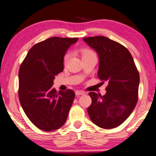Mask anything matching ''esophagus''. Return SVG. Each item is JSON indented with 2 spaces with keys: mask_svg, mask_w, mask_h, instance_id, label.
<instances>
[{
  "mask_svg": "<svg viewBox=\"0 0 156 156\" xmlns=\"http://www.w3.org/2000/svg\"><path fill=\"white\" fill-rule=\"evenodd\" d=\"M85 94V92H83V91H80V90H77L76 91V95H84Z\"/></svg>",
  "mask_w": 156,
  "mask_h": 156,
  "instance_id": "1",
  "label": "esophagus"
}]
</instances>
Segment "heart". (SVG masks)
Returning a JSON list of instances; mask_svg holds the SVG:
<instances>
[{
	"label": "heart",
	"instance_id": "obj_1",
	"mask_svg": "<svg viewBox=\"0 0 156 156\" xmlns=\"http://www.w3.org/2000/svg\"><path fill=\"white\" fill-rule=\"evenodd\" d=\"M81 55H82V58H86V57L91 56V55H95V53H94V52L89 48H83L81 50ZM70 56H71V55H70V52H67V53L64 55V64H66V63L69 61V59L70 58Z\"/></svg>",
	"mask_w": 156,
	"mask_h": 156
}]
</instances>
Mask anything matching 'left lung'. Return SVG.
<instances>
[{"label": "left lung", "instance_id": "obj_1", "mask_svg": "<svg viewBox=\"0 0 156 156\" xmlns=\"http://www.w3.org/2000/svg\"><path fill=\"white\" fill-rule=\"evenodd\" d=\"M99 58L98 76L108 82L106 93L90 92L92 104L87 112L98 127L112 129L127 120L138 101L140 75L127 48L105 36L83 38Z\"/></svg>", "mask_w": 156, "mask_h": 156}]
</instances>
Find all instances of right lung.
<instances>
[{
  "label": "right lung",
  "instance_id": "obj_1",
  "mask_svg": "<svg viewBox=\"0 0 156 156\" xmlns=\"http://www.w3.org/2000/svg\"><path fill=\"white\" fill-rule=\"evenodd\" d=\"M78 38L51 37L32 46L19 70V98L31 122L44 131L58 130L67 121L75 98L71 89L57 92L55 76L64 70V56Z\"/></svg>",
  "mask_w": 156,
  "mask_h": 156
}]
</instances>
